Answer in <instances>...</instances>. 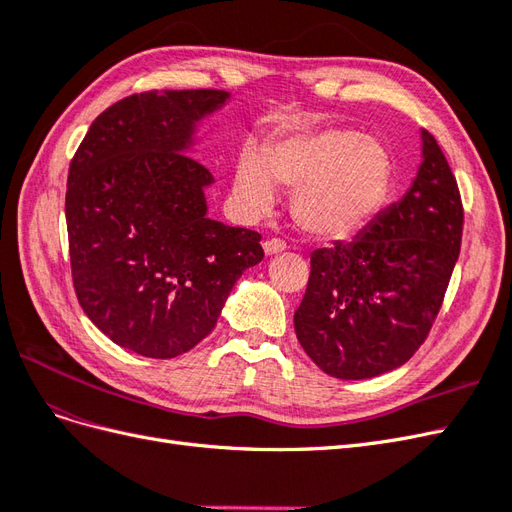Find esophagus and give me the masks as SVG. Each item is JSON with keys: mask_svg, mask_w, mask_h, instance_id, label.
Returning a JSON list of instances; mask_svg holds the SVG:
<instances>
[{"mask_svg": "<svg viewBox=\"0 0 512 512\" xmlns=\"http://www.w3.org/2000/svg\"><path fill=\"white\" fill-rule=\"evenodd\" d=\"M262 247H265L267 256H275V254H282L286 250V243L282 239H267L265 243H262Z\"/></svg>", "mask_w": 512, "mask_h": 512, "instance_id": "1", "label": "esophagus"}]
</instances>
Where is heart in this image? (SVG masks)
I'll use <instances>...</instances> for the list:
<instances>
[{"mask_svg":"<svg viewBox=\"0 0 512 512\" xmlns=\"http://www.w3.org/2000/svg\"><path fill=\"white\" fill-rule=\"evenodd\" d=\"M393 181V158L376 138L350 128H320L275 138L262 160L245 151L235 168V194L265 211L275 186L292 190V218L307 235L348 239L380 209Z\"/></svg>","mask_w":512,"mask_h":512,"instance_id":"1","label":"heart"}]
</instances>
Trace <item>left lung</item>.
<instances>
[{
	"mask_svg": "<svg viewBox=\"0 0 512 512\" xmlns=\"http://www.w3.org/2000/svg\"><path fill=\"white\" fill-rule=\"evenodd\" d=\"M457 179L433 134L408 194L354 241L312 254L294 312L299 344L324 374L374 378L412 359L436 322L461 250Z\"/></svg>",
	"mask_w": 512,
	"mask_h": 512,
	"instance_id": "8db88e82",
	"label": "left lung"
}]
</instances>
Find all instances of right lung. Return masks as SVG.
<instances>
[{
	"label": "right lung",
	"mask_w": 512,
	"mask_h": 512,
	"mask_svg": "<svg viewBox=\"0 0 512 512\" xmlns=\"http://www.w3.org/2000/svg\"><path fill=\"white\" fill-rule=\"evenodd\" d=\"M222 89H153L108 106L68 170L76 299L121 348L173 359L213 331L260 235L207 218L209 168L183 153Z\"/></svg>",
	"instance_id": "obj_1"
}]
</instances>
